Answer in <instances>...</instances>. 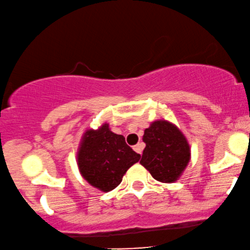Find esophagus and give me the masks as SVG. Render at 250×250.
<instances>
[{
  "instance_id": "esophagus-1",
  "label": "esophagus",
  "mask_w": 250,
  "mask_h": 250,
  "mask_svg": "<svg viewBox=\"0 0 250 250\" xmlns=\"http://www.w3.org/2000/svg\"><path fill=\"white\" fill-rule=\"evenodd\" d=\"M143 147H144V145L142 144V143H138V144H136L135 146H134V150L136 151V152L137 153H142V151H143Z\"/></svg>"
}]
</instances>
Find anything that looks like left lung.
Returning <instances> with one entry per match:
<instances>
[{"label": "left lung", "mask_w": 250, "mask_h": 250, "mask_svg": "<svg viewBox=\"0 0 250 250\" xmlns=\"http://www.w3.org/2000/svg\"><path fill=\"white\" fill-rule=\"evenodd\" d=\"M143 142L146 146L141 165L157 181L175 182L190 160V146L181 130L166 120H157L144 130Z\"/></svg>", "instance_id": "1"}]
</instances>
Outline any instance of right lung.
<instances>
[{
  "mask_svg": "<svg viewBox=\"0 0 250 250\" xmlns=\"http://www.w3.org/2000/svg\"><path fill=\"white\" fill-rule=\"evenodd\" d=\"M140 158L122 135L110 131L108 123H104L97 130L85 131L77 152V165L92 187L107 192L118 187L125 172Z\"/></svg>",
  "mask_w": 250,
  "mask_h": 250,
  "instance_id": "1",
  "label": "right lung"
}]
</instances>
